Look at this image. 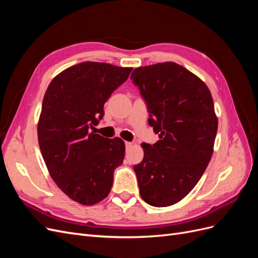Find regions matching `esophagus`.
<instances>
[{
    "instance_id": "esophagus-1",
    "label": "esophagus",
    "mask_w": 258,
    "mask_h": 258,
    "mask_svg": "<svg viewBox=\"0 0 258 258\" xmlns=\"http://www.w3.org/2000/svg\"><path fill=\"white\" fill-rule=\"evenodd\" d=\"M124 145H126V148H127V150H128V148L132 147V143H131V142H126V143H124Z\"/></svg>"
}]
</instances>
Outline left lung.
Masks as SVG:
<instances>
[{
  "mask_svg": "<svg viewBox=\"0 0 258 258\" xmlns=\"http://www.w3.org/2000/svg\"><path fill=\"white\" fill-rule=\"evenodd\" d=\"M130 79L159 137L153 145L141 144L144 158L134 167L140 195L153 207L172 206L196 186L212 157L218 124L212 95L175 62L137 68Z\"/></svg>",
  "mask_w": 258,
  "mask_h": 258,
  "instance_id": "obj_1",
  "label": "left lung"
}]
</instances>
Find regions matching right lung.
I'll list each match as a JSON object with an SVG mask.
<instances>
[{
    "label": "right lung",
    "instance_id": "right-lung-1",
    "mask_svg": "<svg viewBox=\"0 0 258 258\" xmlns=\"http://www.w3.org/2000/svg\"><path fill=\"white\" fill-rule=\"evenodd\" d=\"M132 68L82 62L66 69L45 92L37 123L41 153L51 178L68 197L96 205L110 194L124 142L96 134L104 103L128 80Z\"/></svg>",
    "mask_w": 258,
    "mask_h": 258
}]
</instances>
